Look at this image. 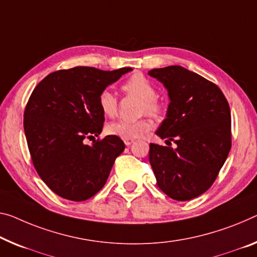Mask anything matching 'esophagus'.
Returning a JSON list of instances; mask_svg holds the SVG:
<instances>
[{"instance_id":"1","label":"esophagus","mask_w":257,"mask_h":257,"mask_svg":"<svg viewBox=\"0 0 257 257\" xmlns=\"http://www.w3.org/2000/svg\"><path fill=\"white\" fill-rule=\"evenodd\" d=\"M124 142H125V145H126V146H130V145H132V144H133L134 140H132V139H131V140H125Z\"/></svg>"}]
</instances>
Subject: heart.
<instances>
[{"label": "heart", "mask_w": 257, "mask_h": 257, "mask_svg": "<svg viewBox=\"0 0 257 257\" xmlns=\"http://www.w3.org/2000/svg\"><path fill=\"white\" fill-rule=\"evenodd\" d=\"M123 90L130 95L140 98V111L155 115L159 112L160 105L156 101V89L142 74H134L123 85ZM117 98L109 89L102 90L98 96V106L106 117H113L117 112ZM152 123L147 118L138 120H116L106 126V133L118 137L123 140H131L140 137L151 128Z\"/></svg>", "instance_id": "1"}]
</instances>
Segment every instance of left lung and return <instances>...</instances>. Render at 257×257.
Wrapping results in <instances>:
<instances>
[{"label": "left lung", "mask_w": 257, "mask_h": 257, "mask_svg": "<svg viewBox=\"0 0 257 257\" xmlns=\"http://www.w3.org/2000/svg\"><path fill=\"white\" fill-rule=\"evenodd\" d=\"M148 74L163 84L170 100L156 134L177 145L151 144L157 186L173 200H192L211 186L230 153V105L215 84L183 66L153 69Z\"/></svg>", "instance_id": "8db88e82"}]
</instances>
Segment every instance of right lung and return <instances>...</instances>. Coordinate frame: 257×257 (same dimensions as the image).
Here are the masks:
<instances>
[{
	"label": "right lung",
	"mask_w": 257,
	"mask_h": 257,
	"mask_svg": "<svg viewBox=\"0 0 257 257\" xmlns=\"http://www.w3.org/2000/svg\"><path fill=\"white\" fill-rule=\"evenodd\" d=\"M130 71L76 66L48 74L34 88L24 112L27 146L43 183L63 199L95 195L124 152L118 137L106 136L90 146L85 140L102 132L101 92Z\"/></svg>",
	"instance_id": "add662e5"
}]
</instances>
